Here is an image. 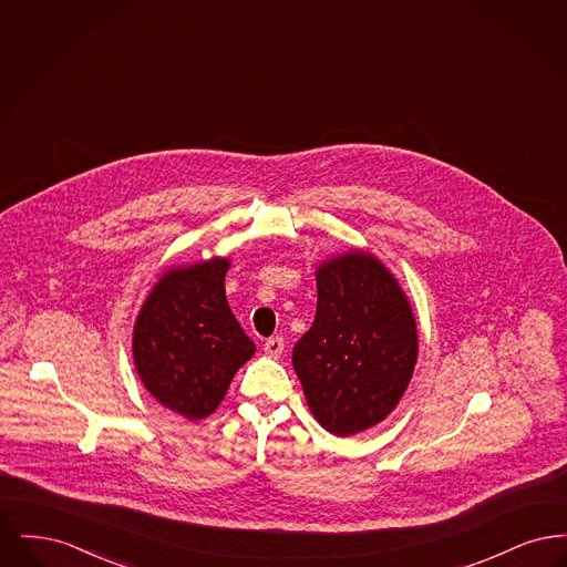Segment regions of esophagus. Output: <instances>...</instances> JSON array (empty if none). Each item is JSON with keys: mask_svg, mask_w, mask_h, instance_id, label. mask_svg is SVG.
<instances>
[{"mask_svg": "<svg viewBox=\"0 0 567 567\" xmlns=\"http://www.w3.org/2000/svg\"><path fill=\"white\" fill-rule=\"evenodd\" d=\"M264 351L268 352L270 357H280L282 351H285V340L280 336H274L270 340H266Z\"/></svg>", "mask_w": 567, "mask_h": 567, "instance_id": "1", "label": "esophagus"}]
</instances>
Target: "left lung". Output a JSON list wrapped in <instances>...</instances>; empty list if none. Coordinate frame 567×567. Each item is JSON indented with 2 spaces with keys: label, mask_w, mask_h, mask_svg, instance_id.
Masks as SVG:
<instances>
[{
  "label": "left lung",
  "mask_w": 567,
  "mask_h": 567,
  "mask_svg": "<svg viewBox=\"0 0 567 567\" xmlns=\"http://www.w3.org/2000/svg\"><path fill=\"white\" fill-rule=\"evenodd\" d=\"M317 315L293 347L306 402L327 432L380 423L416 363V324L398 280L377 257L349 252L317 271Z\"/></svg>",
  "instance_id": "left-lung-1"
}]
</instances>
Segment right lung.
Masks as SVG:
<instances>
[{"label": "right lung", "instance_id": "add662e5", "mask_svg": "<svg viewBox=\"0 0 567 567\" xmlns=\"http://www.w3.org/2000/svg\"><path fill=\"white\" fill-rule=\"evenodd\" d=\"M227 270V259H213L167 271L135 321L137 374L157 402L189 421L215 412L255 354L225 297Z\"/></svg>", "mask_w": 567, "mask_h": 567}]
</instances>
